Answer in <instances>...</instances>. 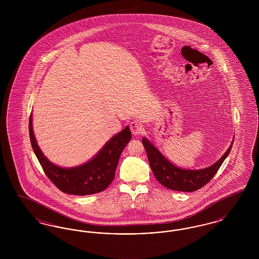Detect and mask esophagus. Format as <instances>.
<instances>
[{
  "label": "esophagus",
  "mask_w": 259,
  "mask_h": 259,
  "mask_svg": "<svg viewBox=\"0 0 259 259\" xmlns=\"http://www.w3.org/2000/svg\"><path fill=\"white\" fill-rule=\"evenodd\" d=\"M130 130L132 132V134L134 136L141 135L144 131L143 125L138 122V121H133L130 123Z\"/></svg>",
  "instance_id": "obj_1"
}]
</instances>
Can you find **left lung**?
Wrapping results in <instances>:
<instances>
[{
    "instance_id": "obj_1",
    "label": "left lung",
    "mask_w": 259,
    "mask_h": 259,
    "mask_svg": "<svg viewBox=\"0 0 259 259\" xmlns=\"http://www.w3.org/2000/svg\"><path fill=\"white\" fill-rule=\"evenodd\" d=\"M142 143L146 148L148 162L155 179L161 185L169 189L185 192L196 191L199 188L207 185L221 168L233 145L232 142L231 146L222 155V158L217 161L213 165L201 170H185L175 166L170 161L166 159L160 151L146 138H143Z\"/></svg>"
}]
</instances>
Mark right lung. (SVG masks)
<instances>
[{
  "instance_id": "1",
  "label": "right lung",
  "mask_w": 259,
  "mask_h": 259,
  "mask_svg": "<svg viewBox=\"0 0 259 259\" xmlns=\"http://www.w3.org/2000/svg\"><path fill=\"white\" fill-rule=\"evenodd\" d=\"M29 134L33 150L44 172L62 192L72 195H90L105 190L111 185L121 152L131 139L130 128L126 126L113 136L98 153L85 164L62 168L51 163L37 146L33 131L32 114L29 119Z\"/></svg>"
}]
</instances>
